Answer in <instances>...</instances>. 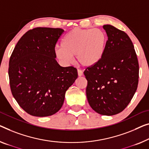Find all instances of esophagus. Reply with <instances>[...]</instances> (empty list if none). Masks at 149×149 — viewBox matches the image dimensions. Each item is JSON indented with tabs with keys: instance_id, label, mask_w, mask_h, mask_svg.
<instances>
[{
	"instance_id": "34e87169",
	"label": "esophagus",
	"mask_w": 149,
	"mask_h": 149,
	"mask_svg": "<svg viewBox=\"0 0 149 149\" xmlns=\"http://www.w3.org/2000/svg\"><path fill=\"white\" fill-rule=\"evenodd\" d=\"M77 74H78V76H81L83 75V72L80 70H77Z\"/></svg>"
}]
</instances>
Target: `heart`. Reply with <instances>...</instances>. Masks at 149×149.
Listing matches in <instances>:
<instances>
[{"label": "heart", "instance_id": "b5f03b06", "mask_svg": "<svg viewBox=\"0 0 149 149\" xmlns=\"http://www.w3.org/2000/svg\"><path fill=\"white\" fill-rule=\"evenodd\" d=\"M107 35L100 29H74L62 39L61 46L55 48L57 59L68 65L76 56V61L84 67L96 65L102 59L107 45Z\"/></svg>", "mask_w": 149, "mask_h": 149}]
</instances>
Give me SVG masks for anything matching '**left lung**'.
Segmentation results:
<instances>
[{"label": "left lung", "instance_id": "obj_1", "mask_svg": "<svg viewBox=\"0 0 149 149\" xmlns=\"http://www.w3.org/2000/svg\"><path fill=\"white\" fill-rule=\"evenodd\" d=\"M103 28L108 36L104 56L84 74L91 108L100 114L112 116L123 111L131 101L138 86L139 66L128 35L112 25Z\"/></svg>", "mask_w": 149, "mask_h": 149}]
</instances>
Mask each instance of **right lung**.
Returning <instances> with one entry per match:
<instances>
[{
  "label": "right lung",
  "instance_id": "add662e5",
  "mask_svg": "<svg viewBox=\"0 0 149 149\" xmlns=\"http://www.w3.org/2000/svg\"><path fill=\"white\" fill-rule=\"evenodd\" d=\"M63 32L59 28L33 29L22 36L11 54V92L32 116H49L58 112L65 92L77 77L76 68L61 67L55 59V44Z\"/></svg>",
  "mask_w": 149,
  "mask_h": 149
}]
</instances>
